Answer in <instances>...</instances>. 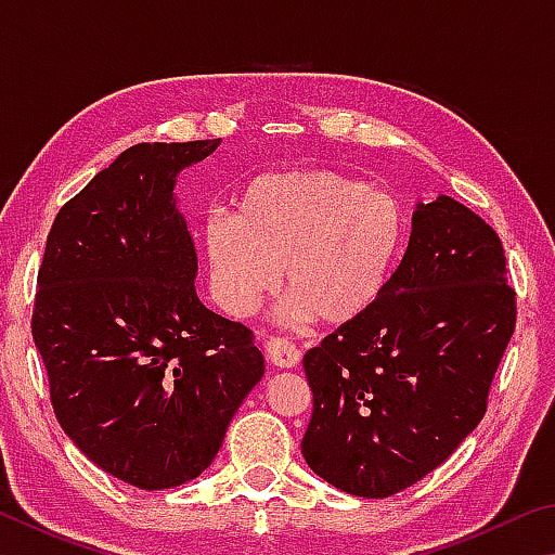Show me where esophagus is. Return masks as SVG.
Returning <instances> with one entry per match:
<instances>
[{
	"mask_svg": "<svg viewBox=\"0 0 555 555\" xmlns=\"http://www.w3.org/2000/svg\"><path fill=\"white\" fill-rule=\"evenodd\" d=\"M267 357L271 364H276V367L291 370L298 364L300 352L294 343L284 340V337H271V340L267 343Z\"/></svg>",
	"mask_w": 555,
	"mask_h": 555,
	"instance_id": "esophagus-1",
	"label": "esophagus"
}]
</instances>
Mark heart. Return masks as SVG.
Instances as JSON below:
<instances>
[{
    "label": "heart",
    "mask_w": 555,
    "mask_h": 555,
    "mask_svg": "<svg viewBox=\"0 0 555 555\" xmlns=\"http://www.w3.org/2000/svg\"><path fill=\"white\" fill-rule=\"evenodd\" d=\"M409 218L397 195L360 178L308 168L257 176L203 228L210 294L224 313L249 315L279 286L286 313L347 325L367 315L393 279Z\"/></svg>",
    "instance_id": "heart-1"
}]
</instances>
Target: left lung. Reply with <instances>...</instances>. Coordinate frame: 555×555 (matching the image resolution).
I'll return each instance as SVG.
<instances>
[{"label": "left lung", "mask_w": 555, "mask_h": 555, "mask_svg": "<svg viewBox=\"0 0 555 555\" xmlns=\"http://www.w3.org/2000/svg\"><path fill=\"white\" fill-rule=\"evenodd\" d=\"M496 232L463 203H418L377 306L308 350L300 450L337 490L391 496L446 463L480 424L516 325Z\"/></svg>", "instance_id": "left-lung-1"}]
</instances>
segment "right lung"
Here are the masks:
<instances>
[{"label": "right lung", "mask_w": 555, "mask_h": 555, "mask_svg": "<svg viewBox=\"0 0 555 555\" xmlns=\"http://www.w3.org/2000/svg\"><path fill=\"white\" fill-rule=\"evenodd\" d=\"M220 139L137 144L55 215L31 333L75 446L117 480L168 490L208 467L264 357L195 294L176 178Z\"/></svg>", "instance_id": "1"}]
</instances>
